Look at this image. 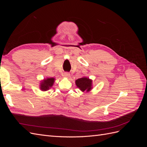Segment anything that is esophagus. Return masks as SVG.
Instances as JSON below:
<instances>
[{
	"label": "esophagus",
	"instance_id": "obj_1",
	"mask_svg": "<svg viewBox=\"0 0 147 147\" xmlns=\"http://www.w3.org/2000/svg\"><path fill=\"white\" fill-rule=\"evenodd\" d=\"M70 74L69 73H68V72H65V73H64V77H65V78H69V77H70Z\"/></svg>",
	"mask_w": 147,
	"mask_h": 147
}]
</instances>
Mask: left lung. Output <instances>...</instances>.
Wrapping results in <instances>:
<instances>
[{"label": "left lung", "mask_w": 147, "mask_h": 147, "mask_svg": "<svg viewBox=\"0 0 147 147\" xmlns=\"http://www.w3.org/2000/svg\"><path fill=\"white\" fill-rule=\"evenodd\" d=\"M75 84L77 88L82 92H89L92 89V80L86 77L76 80Z\"/></svg>", "instance_id": "1"}]
</instances>
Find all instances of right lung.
<instances>
[{
    "label": "right lung",
    "instance_id": "1",
    "mask_svg": "<svg viewBox=\"0 0 147 147\" xmlns=\"http://www.w3.org/2000/svg\"><path fill=\"white\" fill-rule=\"evenodd\" d=\"M55 82V78L53 77L44 78L40 83V89L42 91H46L50 90L53 86Z\"/></svg>",
    "mask_w": 147,
    "mask_h": 147
}]
</instances>
